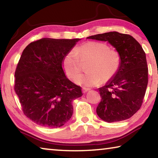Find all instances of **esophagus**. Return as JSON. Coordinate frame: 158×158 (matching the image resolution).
Returning a JSON list of instances; mask_svg holds the SVG:
<instances>
[{
	"mask_svg": "<svg viewBox=\"0 0 158 158\" xmlns=\"http://www.w3.org/2000/svg\"><path fill=\"white\" fill-rule=\"evenodd\" d=\"M89 90V89H86V88H83L82 89V92L84 93H85L86 92H88Z\"/></svg>",
	"mask_w": 158,
	"mask_h": 158,
	"instance_id": "esophagus-1",
	"label": "esophagus"
}]
</instances>
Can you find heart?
<instances>
[{
    "mask_svg": "<svg viewBox=\"0 0 158 158\" xmlns=\"http://www.w3.org/2000/svg\"><path fill=\"white\" fill-rule=\"evenodd\" d=\"M90 60L87 66L88 73L74 77L77 84L92 87L99 83L106 82L114 77L121 65V56L116 50L100 42H88L66 53L63 60V70L69 79L81 70L80 60Z\"/></svg>",
    "mask_w": 158,
    "mask_h": 158,
    "instance_id": "b5f03b06",
    "label": "heart"
}]
</instances>
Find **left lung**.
Here are the masks:
<instances>
[{"label": "left lung", "instance_id": "8db88e82", "mask_svg": "<svg viewBox=\"0 0 158 158\" xmlns=\"http://www.w3.org/2000/svg\"><path fill=\"white\" fill-rule=\"evenodd\" d=\"M87 39L108 42L121 56V65L114 77L98 89L102 100L96 109L98 116L108 123L132 117L142 105L148 85L146 53L132 36L113 31Z\"/></svg>", "mask_w": 158, "mask_h": 158}]
</instances>
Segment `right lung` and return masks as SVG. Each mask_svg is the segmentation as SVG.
Masks as SVG:
<instances>
[{
  "instance_id": "1",
  "label": "right lung",
  "mask_w": 158,
  "mask_h": 158,
  "mask_svg": "<svg viewBox=\"0 0 158 158\" xmlns=\"http://www.w3.org/2000/svg\"><path fill=\"white\" fill-rule=\"evenodd\" d=\"M79 40L42 38L23 51L15 74V90L23 114L36 124L60 127L73 116V102L83 93L66 77L63 60Z\"/></svg>"
}]
</instances>
